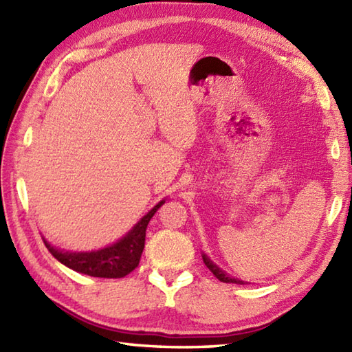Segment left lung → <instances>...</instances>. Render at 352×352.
<instances>
[{
	"instance_id": "left-lung-1",
	"label": "left lung",
	"mask_w": 352,
	"mask_h": 352,
	"mask_svg": "<svg viewBox=\"0 0 352 352\" xmlns=\"http://www.w3.org/2000/svg\"><path fill=\"white\" fill-rule=\"evenodd\" d=\"M203 260H204V263H206V266L210 269L212 271V274L216 276V278H218L219 281H222V283H236V284H243V281H241V280H237V278H231V276H228L226 272L223 271H221V269L216 266L213 261L208 258L206 254H203Z\"/></svg>"
}]
</instances>
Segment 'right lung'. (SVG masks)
Masks as SVG:
<instances>
[{"label":"right lung","instance_id":"obj_1","mask_svg":"<svg viewBox=\"0 0 352 352\" xmlns=\"http://www.w3.org/2000/svg\"><path fill=\"white\" fill-rule=\"evenodd\" d=\"M164 204L162 199L159 204L154 206L121 241L107 246L104 250L91 252H68L56 250L47 241L45 246L60 263L68 266L80 274L100 278H122L138 267L142 251L145 248V236L148 222L151 221L154 213Z\"/></svg>","mask_w":352,"mask_h":352}]
</instances>
